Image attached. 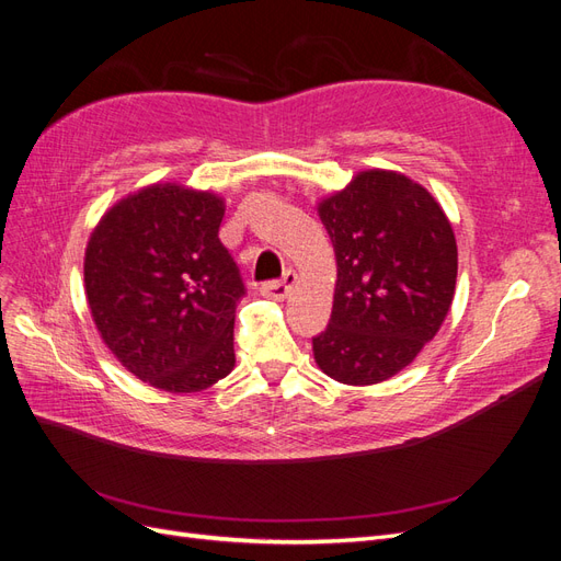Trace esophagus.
Returning a JSON list of instances; mask_svg holds the SVG:
<instances>
[{
  "label": "esophagus",
  "mask_w": 561,
  "mask_h": 561,
  "mask_svg": "<svg viewBox=\"0 0 561 561\" xmlns=\"http://www.w3.org/2000/svg\"><path fill=\"white\" fill-rule=\"evenodd\" d=\"M295 285H297V274H295V271H285L280 280L262 283L260 293H262L264 297H268V299H278V301H280V299H285L287 295H290V290H293Z\"/></svg>",
  "instance_id": "34e87169"
}]
</instances>
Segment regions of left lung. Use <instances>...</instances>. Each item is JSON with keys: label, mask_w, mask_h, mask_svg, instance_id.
I'll return each mask as SVG.
<instances>
[{"label": "left lung", "mask_w": 561, "mask_h": 561, "mask_svg": "<svg viewBox=\"0 0 561 561\" xmlns=\"http://www.w3.org/2000/svg\"><path fill=\"white\" fill-rule=\"evenodd\" d=\"M336 254L330 325L313 336L328 377L386 381L437 334L454 299L458 252L445 210L414 180L358 173L318 206Z\"/></svg>", "instance_id": "8db88e82"}]
</instances>
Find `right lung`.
Returning <instances> with one entry per match:
<instances>
[{
	"label": "right lung",
	"instance_id": "right-lung-1",
	"mask_svg": "<svg viewBox=\"0 0 561 561\" xmlns=\"http://www.w3.org/2000/svg\"><path fill=\"white\" fill-rule=\"evenodd\" d=\"M225 201L151 184L118 201L91 233L89 307L107 348L135 377L196 393L233 369L241 271L219 241Z\"/></svg>",
	"mask_w": 561,
	"mask_h": 561
}]
</instances>
